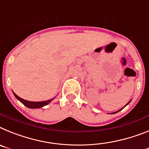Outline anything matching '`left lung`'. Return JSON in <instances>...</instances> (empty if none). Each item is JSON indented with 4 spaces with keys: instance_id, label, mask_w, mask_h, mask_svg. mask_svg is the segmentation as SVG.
Masks as SVG:
<instances>
[{
    "instance_id": "8db88e82",
    "label": "left lung",
    "mask_w": 149,
    "mask_h": 149,
    "mask_svg": "<svg viewBox=\"0 0 149 149\" xmlns=\"http://www.w3.org/2000/svg\"><path fill=\"white\" fill-rule=\"evenodd\" d=\"M130 101H131V100H130V101H129V102H128V103H127V104H126V105H125V107H123V108H122V109H124V108H125V107H126V106H127V105H128V104H129V103H130ZM120 109V110H118V111H117V112H113V113H112V114H114V113H116V112H119V111H121V109Z\"/></svg>"
}]
</instances>
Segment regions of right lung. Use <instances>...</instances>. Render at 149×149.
<instances>
[{
  "label": "right lung",
  "mask_w": 149,
  "mask_h": 149,
  "mask_svg": "<svg viewBox=\"0 0 149 149\" xmlns=\"http://www.w3.org/2000/svg\"><path fill=\"white\" fill-rule=\"evenodd\" d=\"M13 94H14V96L16 97V99L19 100V101L22 103V104H24L25 107H27L28 108H30V109L42 108V107H45V106L48 105L49 103H51L53 100H54V98H52V99L48 100H46V101H39V102L28 101V100H24V99H22V98L19 97L18 96V95H16V94H15L14 92H13Z\"/></svg>",
  "instance_id": "1"
}]
</instances>
